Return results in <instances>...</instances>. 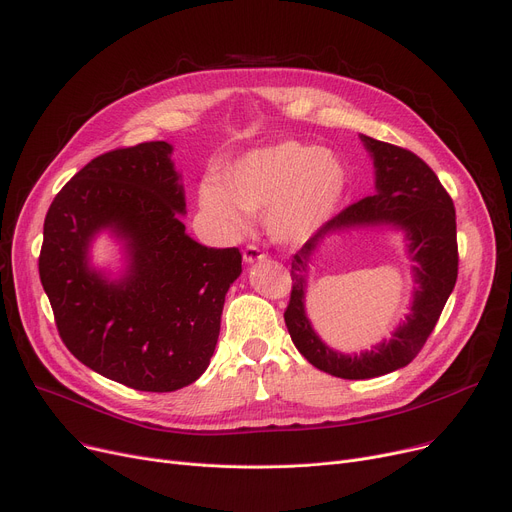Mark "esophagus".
Returning <instances> with one entry per match:
<instances>
[{
  "label": "esophagus",
  "instance_id": "obj_1",
  "mask_svg": "<svg viewBox=\"0 0 512 512\" xmlns=\"http://www.w3.org/2000/svg\"><path fill=\"white\" fill-rule=\"evenodd\" d=\"M262 258H266V252L262 248H258L256 244H248L244 248V260L246 262H256V260H262Z\"/></svg>",
  "mask_w": 512,
  "mask_h": 512
}]
</instances>
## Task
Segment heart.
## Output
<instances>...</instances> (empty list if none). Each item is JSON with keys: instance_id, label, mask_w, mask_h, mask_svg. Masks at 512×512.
<instances>
[{"instance_id": "1", "label": "heart", "mask_w": 512, "mask_h": 512, "mask_svg": "<svg viewBox=\"0 0 512 512\" xmlns=\"http://www.w3.org/2000/svg\"><path fill=\"white\" fill-rule=\"evenodd\" d=\"M345 186L341 161L304 142L258 148L239 159L223 184L204 182L200 206L221 231L244 229V213H268V229L281 242L299 244L333 213Z\"/></svg>"}]
</instances>
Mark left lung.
<instances>
[{
    "label": "left lung",
    "mask_w": 512,
    "mask_h": 512,
    "mask_svg": "<svg viewBox=\"0 0 512 512\" xmlns=\"http://www.w3.org/2000/svg\"><path fill=\"white\" fill-rule=\"evenodd\" d=\"M374 157L376 192L343 208L291 256V297L285 324L293 345L312 366L345 380L376 378L407 366L422 351L459 275L457 215L450 194L430 165L403 146L362 136ZM366 222H395L408 231L418 262L420 289L408 322L390 342L362 356H341L314 335L303 312L305 268L315 244L328 231Z\"/></svg>",
    "instance_id": "8db88e82"
}]
</instances>
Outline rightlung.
Returning <instances> with one entry per match:
<instances>
[{
	"label": "right lung",
	"mask_w": 512,
	"mask_h": 512,
	"mask_svg": "<svg viewBox=\"0 0 512 512\" xmlns=\"http://www.w3.org/2000/svg\"><path fill=\"white\" fill-rule=\"evenodd\" d=\"M163 140L109 150L53 198L39 275L57 333L97 374L144 393L192 384L210 364L229 285L242 273L237 248H206L177 219L186 202ZM101 226L129 239L122 284L87 268Z\"/></svg>",
	"instance_id": "right-lung-1"
}]
</instances>
